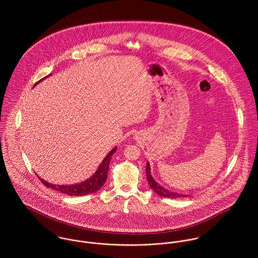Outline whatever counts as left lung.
<instances>
[{"mask_svg":"<svg viewBox=\"0 0 258 258\" xmlns=\"http://www.w3.org/2000/svg\"><path fill=\"white\" fill-rule=\"evenodd\" d=\"M146 174H147V181L149 183V185L151 186V188L158 195V196H161L163 198H170V199H177V198H183V197H186L184 195L182 194H178V192H175V191H171V190H168L166 189L165 187L161 186L160 184H158L154 179L153 177L151 176V173H150V164L147 163V166H146Z\"/></svg>","mask_w":258,"mask_h":258,"instance_id":"8db88e82","label":"left lung"}]
</instances>
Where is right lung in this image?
Returning <instances> with one entry per match:
<instances>
[{
    "instance_id": "add662e5",
    "label": "right lung",
    "mask_w": 258,
    "mask_h": 258,
    "mask_svg": "<svg viewBox=\"0 0 258 258\" xmlns=\"http://www.w3.org/2000/svg\"><path fill=\"white\" fill-rule=\"evenodd\" d=\"M39 81H37V82H39ZM116 149L117 148L115 147L111 150L110 152L108 153V155L104 158V160L100 164V166L97 169V171L95 172V174L91 178H89L88 180L84 181L83 183L77 184H71V185H67V184L66 185H62V184L61 185H55V184H48L45 181L41 180L40 178H38V179L40 180V182L44 184L46 187H50L52 189H55V190H57L59 192H62L64 195H69V196H77V197H79V196H85V195H89V194L95 192L98 189H100L101 186L106 182V179H107V176H108V170H109V163H110L111 157L115 153Z\"/></svg>"
}]
</instances>
